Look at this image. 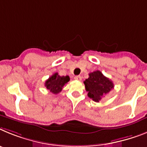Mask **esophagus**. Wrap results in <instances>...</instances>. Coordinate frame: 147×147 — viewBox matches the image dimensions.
Returning a JSON list of instances; mask_svg holds the SVG:
<instances>
[{"label": "esophagus", "instance_id": "1", "mask_svg": "<svg viewBox=\"0 0 147 147\" xmlns=\"http://www.w3.org/2000/svg\"><path fill=\"white\" fill-rule=\"evenodd\" d=\"M74 78H75V80H77V81H81V77L80 75H76V76H75Z\"/></svg>", "mask_w": 147, "mask_h": 147}]
</instances>
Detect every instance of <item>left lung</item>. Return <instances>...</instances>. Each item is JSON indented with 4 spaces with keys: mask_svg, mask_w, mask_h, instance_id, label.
Wrapping results in <instances>:
<instances>
[{
    "mask_svg": "<svg viewBox=\"0 0 147 147\" xmlns=\"http://www.w3.org/2000/svg\"><path fill=\"white\" fill-rule=\"evenodd\" d=\"M84 83L88 92V96L95 102L100 101L103 97L114 88L112 81L105 77L99 70L90 72L89 78Z\"/></svg>",
    "mask_w": 147,
    "mask_h": 147,
    "instance_id": "obj_1",
    "label": "left lung"
}]
</instances>
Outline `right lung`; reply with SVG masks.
Segmentation results:
<instances>
[{"instance_id": "add662e5", "label": "right lung", "mask_w": 147, "mask_h": 147, "mask_svg": "<svg viewBox=\"0 0 147 147\" xmlns=\"http://www.w3.org/2000/svg\"><path fill=\"white\" fill-rule=\"evenodd\" d=\"M69 80V77L68 75L60 76L58 72H56L46 81L45 86L51 92L56 95V94L61 92L63 86L67 84Z\"/></svg>"}]
</instances>
